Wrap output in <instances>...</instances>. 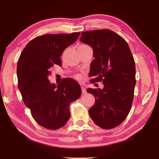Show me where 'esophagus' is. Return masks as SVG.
<instances>
[{"label": "esophagus", "mask_w": 159, "mask_h": 159, "mask_svg": "<svg viewBox=\"0 0 159 159\" xmlns=\"http://www.w3.org/2000/svg\"><path fill=\"white\" fill-rule=\"evenodd\" d=\"M81 91H82V94H85L86 93H87V91H86V89H85V88H84V87H81Z\"/></svg>", "instance_id": "34e87169"}]
</instances>
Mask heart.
Segmentation results:
<instances>
[{
    "instance_id": "obj_1",
    "label": "heart",
    "mask_w": 159,
    "mask_h": 159,
    "mask_svg": "<svg viewBox=\"0 0 159 159\" xmlns=\"http://www.w3.org/2000/svg\"><path fill=\"white\" fill-rule=\"evenodd\" d=\"M74 78H75L77 80H78V81H82L84 80V75L80 74L75 75Z\"/></svg>"
}]
</instances>
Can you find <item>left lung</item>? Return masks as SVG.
Listing matches in <instances>:
<instances>
[{"instance_id": "1", "label": "left lung", "mask_w": 159, "mask_h": 159, "mask_svg": "<svg viewBox=\"0 0 159 159\" xmlns=\"http://www.w3.org/2000/svg\"><path fill=\"white\" fill-rule=\"evenodd\" d=\"M80 41L93 50L90 82L102 81L104 88H88L95 102L89 110L98 126L110 129L119 125L131 110L134 98L135 64L127 42L109 29L81 32Z\"/></svg>"}]
</instances>
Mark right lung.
Masks as SVG:
<instances>
[{
	"instance_id": "1",
	"label": "right lung",
	"mask_w": 159,
	"mask_h": 159,
	"mask_svg": "<svg viewBox=\"0 0 159 159\" xmlns=\"http://www.w3.org/2000/svg\"><path fill=\"white\" fill-rule=\"evenodd\" d=\"M80 34L73 32L38 36L28 43L18 60V87L23 102L34 119L46 129L64 127L70 117V103L81 96V88L75 80L63 79L56 85L48 80L51 69L55 65L61 66L62 53Z\"/></svg>"
}]
</instances>
